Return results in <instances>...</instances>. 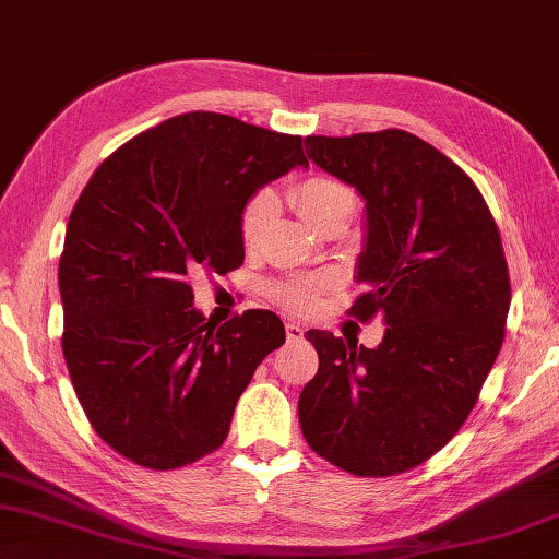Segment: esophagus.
I'll list each match as a JSON object with an SVG mask.
<instances>
[{"mask_svg":"<svg viewBox=\"0 0 559 559\" xmlns=\"http://www.w3.org/2000/svg\"><path fill=\"white\" fill-rule=\"evenodd\" d=\"M302 334H306V330H302L298 322H288V324H286V337H288L290 342L302 340Z\"/></svg>","mask_w":559,"mask_h":559,"instance_id":"obj_1","label":"esophagus"}]
</instances>
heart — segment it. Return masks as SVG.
Instances as JSON below:
<instances>
[{
	"instance_id": "obj_1",
	"label": "heart",
	"mask_w": 559,
	"mask_h": 559,
	"mask_svg": "<svg viewBox=\"0 0 559 559\" xmlns=\"http://www.w3.org/2000/svg\"><path fill=\"white\" fill-rule=\"evenodd\" d=\"M293 205L300 212V217L308 222L312 229H320L332 219L349 222L354 210H357V195L349 186L344 182L328 178V176H310L300 180L296 188L290 190ZM276 212V195L271 190H259L257 195H251L249 202L241 210V239L247 247H253L263 237L269 222ZM318 283H293L281 290L283 302H288L290 308H308L314 293H318Z\"/></svg>"
}]
</instances>
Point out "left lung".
Segmentation results:
<instances>
[{
  "label": "left lung",
  "instance_id": "1",
  "mask_svg": "<svg viewBox=\"0 0 559 559\" xmlns=\"http://www.w3.org/2000/svg\"><path fill=\"white\" fill-rule=\"evenodd\" d=\"M308 158L364 200L352 312L381 314L379 347L310 330L320 367L298 399L302 438L357 476L408 472L472 413L499 357L509 269L489 207L464 170L401 129L306 136Z\"/></svg>",
  "mask_w": 559,
  "mask_h": 559
}]
</instances>
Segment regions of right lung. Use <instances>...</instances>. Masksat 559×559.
<instances>
[{"label":"right lung","instance_id":"obj_1","mask_svg":"<svg viewBox=\"0 0 559 559\" xmlns=\"http://www.w3.org/2000/svg\"><path fill=\"white\" fill-rule=\"evenodd\" d=\"M293 168H308L300 136L188 111L117 148L78 198L58 266L63 357L87 420L127 460L178 469L215 452L286 342L269 310L210 324L190 276L241 266V210Z\"/></svg>","mask_w":559,"mask_h":559}]
</instances>
